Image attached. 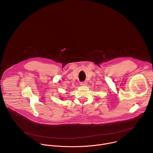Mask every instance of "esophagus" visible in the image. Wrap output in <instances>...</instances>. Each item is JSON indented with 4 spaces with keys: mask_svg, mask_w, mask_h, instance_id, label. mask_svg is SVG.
<instances>
[{
    "mask_svg": "<svg viewBox=\"0 0 153 153\" xmlns=\"http://www.w3.org/2000/svg\"><path fill=\"white\" fill-rule=\"evenodd\" d=\"M87 85V82H83L80 83V86H86Z\"/></svg>",
    "mask_w": 153,
    "mask_h": 153,
    "instance_id": "esophagus-1",
    "label": "esophagus"
}]
</instances>
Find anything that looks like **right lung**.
Returning <instances> with one entry per match:
<instances>
[{
	"label": "right lung",
	"mask_w": 153,
	"mask_h": 153,
	"mask_svg": "<svg viewBox=\"0 0 153 153\" xmlns=\"http://www.w3.org/2000/svg\"><path fill=\"white\" fill-rule=\"evenodd\" d=\"M62 100H63V99H62Z\"/></svg>",
	"instance_id": "1"
}]
</instances>
